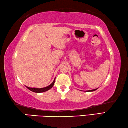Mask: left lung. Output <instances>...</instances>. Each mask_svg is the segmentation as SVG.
<instances>
[{"mask_svg": "<svg viewBox=\"0 0 128 128\" xmlns=\"http://www.w3.org/2000/svg\"><path fill=\"white\" fill-rule=\"evenodd\" d=\"M97 89H95V90H87L86 92H93V91H94V90H97Z\"/></svg>", "mask_w": 128, "mask_h": 128, "instance_id": "1", "label": "left lung"}]
</instances>
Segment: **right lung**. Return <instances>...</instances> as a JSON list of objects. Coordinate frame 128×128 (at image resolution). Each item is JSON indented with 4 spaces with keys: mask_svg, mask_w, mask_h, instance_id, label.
I'll list each match as a JSON object with an SVG mask.
<instances>
[{
    "mask_svg": "<svg viewBox=\"0 0 128 128\" xmlns=\"http://www.w3.org/2000/svg\"><path fill=\"white\" fill-rule=\"evenodd\" d=\"M55 79L56 78H54V81L49 86L45 87V88H30V87H28V86H26L27 88L28 89V90H30L32 92H34L35 93H42V92H46V91H47L48 90H50V89H51L52 87H53L54 85V82H55Z\"/></svg>",
    "mask_w": 128,
    "mask_h": 128,
    "instance_id": "add662e5",
    "label": "right lung"
}]
</instances>
